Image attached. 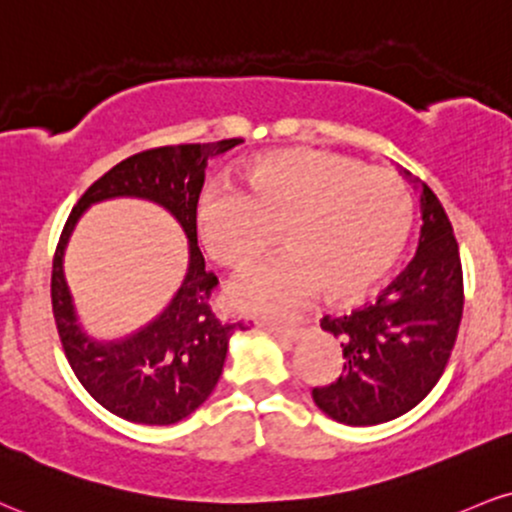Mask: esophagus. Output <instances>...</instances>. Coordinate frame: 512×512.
I'll list each match as a JSON object with an SVG mask.
<instances>
[{
	"label": "esophagus",
	"instance_id": "34e87169",
	"mask_svg": "<svg viewBox=\"0 0 512 512\" xmlns=\"http://www.w3.org/2000/svg\"><path fill=\"white\" fill-rule=\"evenodd\" d=\"M264 331L281 338V341H298L303 336V329H295V326H274V324H262Z\"/></svg>",
	"mask_w": 512,
	"mask_h": 512
}]
</instances>
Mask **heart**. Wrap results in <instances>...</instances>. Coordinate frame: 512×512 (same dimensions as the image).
Wrapping results in <instances>:
<instances>
[{
    "label": "heart",
    "mask_w": 512,
    "mask_h": 512,
    "mask_svg": "<svg viewBox=\"0 0 512 512\" xmlns=\"http://www.w3.org/2000/svg\"><path fill=\"white\" fill-rule=\"evenodd\" d=\"M243 193L209 188L195 207L207 255L248 269L281 243L291 255L243 274L229 300L257 317H283L319 288L331 300L367 293L408 243L412 197L389 169L324 150L262 155L240 171Z\"/></svg>",
    "instance_id": "1"
}]
</instances>
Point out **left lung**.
Segmentation results:
<instances>
[{"instance_id":"8db88e82","label":"left lung","mask_w":512,"mask_h":512,"mask_svg":"<svg viewBox=\"0 0 512 512\" xmlns=\"http://www.w3.org/2000/svg\"><path fill=\"white\" fill-rule=\"evenodd\" d=\"M420 195V245L408 267L374 303L322 319L341 341V374L312 389L331 420L350 427L391 422L434 389L451 357L463 317V267L458 240L439 197L410 171Z\"/></svg>"}]
</instances>
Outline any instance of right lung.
Here are the masks:
<instances>
[{
    "mask_svg": "<svg viewBox=\"0 0 512 512\" xmlns=\"http://www.w3.org/2000/svg\"><path fill=\"white\" fill-rule=\"evenodd\" d=\"M240 143V138H231L205 145H169L123 159L85 190L61 231L52 264V310L61 346L85 391L121 420H186L217 386L233 331L245 329L240 322L224 324L214 317L209 295L219 281L205 272L195 229L207 162ZM114 196H140L164 206L189 238V269L175 298L152 323L123 339L97 342L77 319L63 276V255L84 209Z\"/></svg>",
    "mask_w": 512,
    "mask_h": 512,
    "instance_id": "1",
    "label": "right lung"
}]
</instances>
